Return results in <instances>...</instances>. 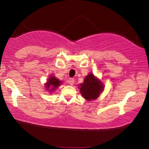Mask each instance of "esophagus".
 Returning a JSON list of instances; mask_svg holds the SVG:
<instances>
[{"instance_id":"esophagus-1","label":"esophagus","mask_w":149,"mask_h":149,"mask_svg":"<svg viewBox=\"0 0 149 149\" xmlns=\"http://www.w3.org/2000/svg\"><path fill=\"white\" fill-rule=\"evenodd\" d=\"M74 81H75V79H74V78H70V79L68 80V83L69 85H74Z\"/></svg>"}]
</instances>
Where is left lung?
Wrapping results in <instances>:
<instances>
[{"instance_id":"obj_1","label":"left lung","mask_w":149,"mask_h":149,"mask_svg":"<svg viewBox=\"0 0 149 149\" xmlns=\"http://www.w3.org/2000/svg\"><path fill=\"white\" fill-rule=\"evenodd\" d=\"M78 88L82 97L86 100L91 101L99 98L100 93L104 91V85L91 72L85 77L84 83L78 85Z\"/></svg>"}]
</instances>
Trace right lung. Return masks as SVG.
I'll return each mask as SVG.
<instances>
[{"label":"right lung","mask_w":149,"mask_h":149,"mask_svg":"<svg viewBox=\"0 0 149 149\" xmlns=\"http://www.w3.org/2000/svg\"><path fill=\"white\" fill-rule=\"evenodd\" d=\"M62 81H60L54 75H50L49 78L47 79V83L45 84V87L48 91L52 93L62 84Z\"/></svg>","instance_id":"obj_1"}]
</instances>
